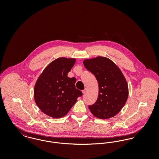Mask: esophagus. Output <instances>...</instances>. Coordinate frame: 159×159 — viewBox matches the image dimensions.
<instances>
[{"label": "esophagus", "instance_id": "1", "mask_svg": "<svg viewBox=\"0 0 159 159\" xmlns=\"http://www.w3.org/2000/svg\"><path fill=\"white\" fill-rule=\"evenodd\" d=\"M87 91H88V89L86 88H85L84 90L82 91V92H83V93H86L87 92Z\"/></svg>", "mask_w": 159, "mask_h": 159}]
</instances>
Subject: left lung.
I'll list each match as a JSON object with an SVG mask.
<instances>
[{
    "label": "left lung",
    "mask_w": 159,
    "mask_h": 159,
    "mask_svg": "<svg viewBox=\"0 0 159 159\" xmlns=\"http://www.w3.org/2000/svg\"><path fill=\"white\" fill-rule=\"evenodd\" d=\"M83 64L98 82V97L93 105L89 106L91 113L101 119L113 117L119 113L128 99L126 79L119 68L106 57L85 60Z\"/></svg>",
    "instance_id": "1"
}]
</instances>
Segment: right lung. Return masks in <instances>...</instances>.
<instances>
[{"instance_id": "add662e5", "label": "right lung", "mask_w": 159, "mask_h": 159, "mask_svg": "<svg viewBox=\"0 0 159 159\" xmlns=\"http://www.w3.org/2000/svg\"><path fill=\"white\" fill-rule=\"evenodd\" d=\"M75 62V58L64 57L55 60L45 68L35 84V102L43 113L51 117L66 116L77 98L83 95L76 88V78L67 76Z\"/></svg>"}]
</instances>
